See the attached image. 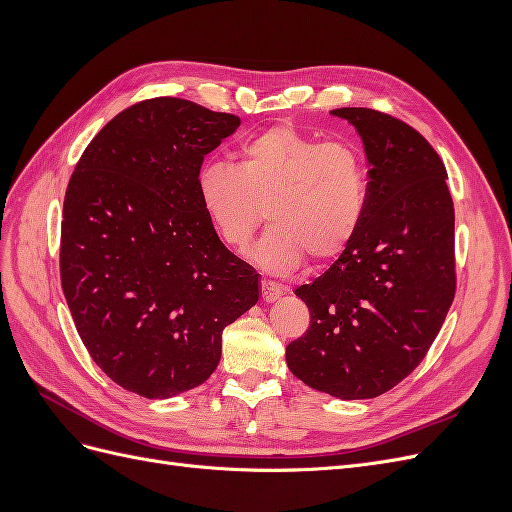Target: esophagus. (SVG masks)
I'll return each mask as SVG.
<instances>
[{
	"label": "esophagus",
	"mask_w": 512,
	"mask_h": 512,
	"mask_svg": "<svg viewBox=\"0 0 512 512\" xmlns=\"http://www.w3.org/2000/svg\"><path fill=\"white\" fill-rule=\"evenodd\" d=\"M284 294V288L273 282H260V299L262 303H273Z\"/></svg>",
	"instance_id": "esophagus-1"
}]
</instances>
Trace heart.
Here are the masks:
<instances>
[{
  "mask_svg": "<svg viewBox=\"0 0 512 512\" xmlns=\"http://www.w3.org/2000/svg\"><path fill=\"white\" fill-rule=\"evenodd\" d=\"M196 188L215 230L237 250L250 243L265 209L271 226L250 256L277 275L297 271L305 256L314 262L337 258L354 239L367 207L361 153L290 126L243 143L237 166L203 164Z\"/></svg>",
  "mask_w": 512,
  "mask_h": 512,
  "instance_id": "obj_1",
  "label": "heart"
}]
</instances>
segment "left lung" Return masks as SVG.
I'll list each match as a JSON object with an SVG mask.
<instances>
[{
  "label": "left lung",
  "mask_w": 512,
  "mask_h": 512,
  "mask_svg": "<svg viewBox=\"0 0 512 512\" xmlns=\"http://www.w3.org/2000/svg\"><path fill=\"white\" fill-rule=\"evenodd\" d=\"M361 136L367 207L354 239L294 290L309 329L286 348L290 371L337 399L391 391L423 361L455 297V209L446 168L408 123L335 108Z\"/></svg>",
  "instance_id": "left-lung-1"
}]
</instances>
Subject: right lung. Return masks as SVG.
Returning a JSON list of instances; mask_svg holds the SVG:
<instances>
[{
  "instance_id": "right-lung-1",
  "label": "right lung",
  "mask_w": 512,
  "mask_h": 512,
  "mask_svg": "<svg viewBox=\"0 0 512 512\" xmlns=\"http://www.w3.org/2000/svg\"><path fill=\"white\" fill-rule=\"evenodd\" d=\"M239 123L181 98L138 102L70 177L61 288L91 359L141 397L203 384L222 331L258 303V273L226 250L196 188L205 156Z\"/></svg>"
}]
</instances>
